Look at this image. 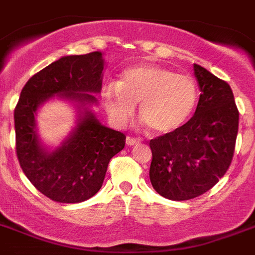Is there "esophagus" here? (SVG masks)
<instances>
[{"label": "esophagus", "instance_id": "34e87169", "mask_svg": "<svg viewBox=\"0 0 255 255\" xmlns=\"http://www.w3.org/2000/svg\"><path fill=\"white\" fill-rule=\"evenodd\" d=\"M126 142H127V145H129V146H134V145H137V143H140V140H137V138H134V137L127 136V138H126Z\"/></svg>", "mask_w": 255, "mask_h": 255}]
</instances>
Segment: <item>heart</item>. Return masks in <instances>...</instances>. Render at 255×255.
I'll use <instances>...</instances> for the list:
<instances>
[{
    "mask_svg": "<svg viewBox=\"0 0 255 255\" xmlns=\"http://www.w3.org/2000/svg\"><path fill=\"white\" fill-rule=\"evenodd\" d=\"M105 108L113 121L125 125L140 104V115L155 133L180 129L198 104L196 82L185 74L156 65L133 66L122 73L118 86H106Z\"/></svg>",
    "mask_w": 255,
    "mask_h": 255,
    "instance_id": "heart-1",
    "label": "heart"
}]
</instances>
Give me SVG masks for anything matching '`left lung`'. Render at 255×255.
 <instances>
[{"instance_id": "1", "label": "left lung", "mask_w": 255, "mask_h": 255, "mask_svg": "<svg viewBox=\"0 0 255 255\" xmlns=\"http://www.w3.org/2000/svg\"><path fill=\"white\" fill-rule=\"evenodd\" d=\"M201 94L180 129L150 140V181L169 200L198 198L225 176L234 158L239 110L227 82L194 64Z\"/></svg>"}]
</instances>
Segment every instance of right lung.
I'll return each instance as SVG.
<instances>
[{
    "label": "right lung",
    "mask_w": 255,
    "mask_h": 255,
    "mask_svg": "<svg viewBox=\"0 0 255 255\" xmlns=\"http://www.w3.org/2000/svg\"><path fill=\"white\" fill-rule=\"evenodd\" d=\"M103 55L64 56L26 82L14 110L15 147L24 174L35 189L51 200L65 204L92 198L103 186L110 159L123 150L125 133L101 126L92 114L79 121L77 129L61 147L48 152L41 147L34 130V113L54 95L96 103L87 92H100Z\"/></svg>",
    "instance_id": "add662e5"
}]
</instances>
